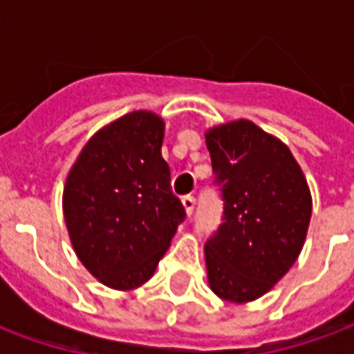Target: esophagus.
<instances>
[{
    "label": "esophagus",
    "instance_id": "obj_1",
    "mask_svg": "<svg viewBox=\"0 0 354 354\" xmlns=\"http://www.w3.org/2000/svg\"><path fill=\"white\" fill-rule=\"evenodd\" d=\"M182 205H184L185 208V214L192 216L193 210H195V197H193V195H184V197H182Z\"/></svg>",
    "mask_w": 354,
    "mask_h": 354
}]
</instances>
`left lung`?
<instances>
[{"label": "left lung", "mask_w": 354, "mask_h": 354, "mask_svg": "<svg viewBox=\"0 0 354 354\" xmlns=\"http://www.w3.org/2000/svg\"><path fill=\"white\" fill-rule=\"evenodd\" d=\"M223 223L205 245L208 284L235 304L281 281L304 248L313 199L288 146L248 119L205 132Z\"/></svg>", "instance_id": "1"}]
</instances>
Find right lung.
<instances>
[{
    "mask_svg": "<svg viewBox=\"0 0 354 354\" xmlns=\"http://www.w3.org/2000/svg\"><path fill=\"white\" fill-rule=\"evenodd\" d=\"M165 121L138 109L94 132L68 172L62 210L77 258L113 290L151 279L185 210L162 159Z\"/></svg>",
    "mask_w": 354,
    "mask_h": 354,
    "instance_id": "obj_1",
    "label": "right lung"
}]
</instances>
